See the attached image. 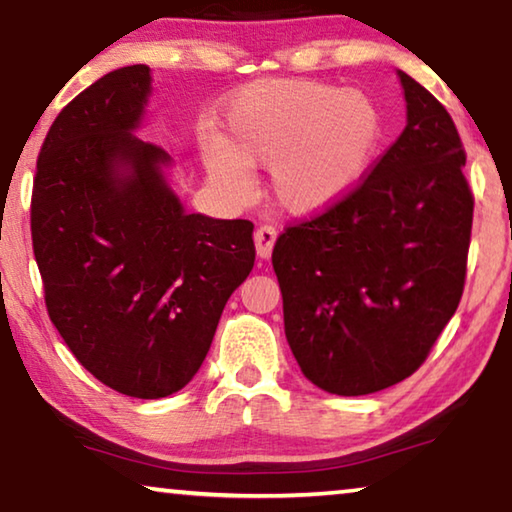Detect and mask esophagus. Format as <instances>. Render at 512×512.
Returning a JSON list of instances; mask_svg holds the SVG:
<instances>
[{
	"label": "esophagus",
	"mask_w": 512,
	"mask_h": 512,
	"mask_svg": "<svg viewBox=\"0 0 512 512\" xmlns=\"http://www.w3.org/2000/svg\"><path fill=\"white\" fill-rule=\"evenodd\" d=\"M278 232L273 230L271 225H262L255 230V250L259 259H269L273 253V246H276Z\"/></svg>",
	"instance_id": "obj_1"
}]
</instances>
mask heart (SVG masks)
<instances>
[{"label": "heart", "instance_id": "1", "mask_svg": "<svg viewBox=\"0 0 512 512\" xmlns=\"http://www.w3.org/2000/svg\"><path fill=\"white\" fill-rule=\"evenodd\" d=\"M223 126L225 140L202 142L213 188L243 202L253 190L250 167H269L273 200L294 216L345 200L381 142V114L370 96L317 80L253 82L230 98Z\"/></svg>", "mask_w": 512, "mask_h": 512}]
</instances>
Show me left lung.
Wrapping results in <instances>:
<instances>
[{
	"label": "left lung",
	"mask_w": 512,
	"mask_h": 512,
	"mask_svg": "<svg viewBox=\"0 0 512 512\" xmlns=\"http://www.w3.org/2000/svg\"><path fill=\"white\" fill-rule=\"evenodd\" d=\"M407 126L361 186L273 248L289 349L305 379L368 395L418 370L460 303L474 218L460 135L398 71Z\"/></svg>",
	"instance_id": "left-lung-1"
}]
</instances>
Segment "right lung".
Instances as JSON below:
<instances>
[{"instance_id": "1", "label": "right lung", "mask_w": 512, "mask_h": 512, "mask_svg": "<svg viewBox=\"0 0 512 512\" xmlns=\"http://www.w3.org/2000/svg\"><path fill=\"white\" fill-rule=\"evenodd\" d=\"M151 82L133 64L75 96L45 137L32 195L52 324L91 375L140 400L195 377L255 264L253 223L188 213L172 156L135 135Z\"/></svg>"}]
</instances>
